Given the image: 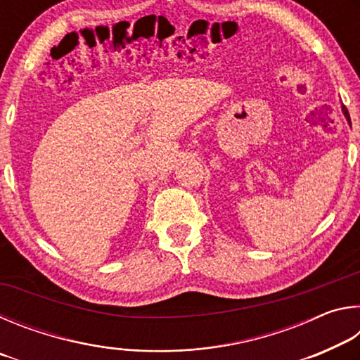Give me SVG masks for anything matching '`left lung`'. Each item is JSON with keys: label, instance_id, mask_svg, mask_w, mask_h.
Here are the masks:
<instances>
[{"label": "left lung", "instance_id": "obj_1", "mask_svg": "<svg viewBox=\"0 0 360 360\" xmlns=\"http://www.w3.org/2000/svg\"><path fill=\"white\" fill-rule=\"evenodd\" d=\"M343 114H345V117H346V120H349V115H348V111H346V109L343 108Z\"/></svg>", "mask_w": 360, "mask_h": 360}]
</instances>
